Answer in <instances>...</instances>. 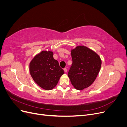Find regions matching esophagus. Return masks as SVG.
I'll return each mask as SVG.
<instances>
[{
    "instance_id": "34e87169",
    "label": "esophagus",
    "mask_w": 127,
    "mask_h": 127,
    "mask_svg": "<svg viewBox=\"0 0 127 127\" xmlns=\"http://www.w3.org/2000/svg\"><path fill=\"white\" fill-rule=\"evenodd\" d=\"M64 71L65 72H67V68H64Z\"/></svg>"
}]
</instances>
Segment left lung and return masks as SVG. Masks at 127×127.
<instances>
[{
	"instance_id": "8db88e82",
	"label": "left lung",
	"mask_w": 127,
	"mask_h": 127,
	"mask_svg": "<svg viewBox=\"0 0 127 127\" xmlns=\"http://www.w3.org/2000/svg\"><path fill=\"white\" fill-rule=\"evenodd\" d=\"M72 64L68 76L77 90L91 86L100 70L102 61L96 53L85 46H77L71 51Z\"/></svg>"
}]
</instances>
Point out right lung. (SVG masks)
Instances as JSON below:
<instances>
[{"label": "right lung", "mask_w": 127, "mask_h": 127, "mask_svg": "<svg viewBox=\"0 0 127 127\" xmlns=\"http://www.w3.org/2000/svg\"><path fill=\"white\" fill-rule=\"evenodd\" d=\"M50 51H42L34 57L30 63V72L34 81L45 90L55 87L64 71L59 63L53 58Z\"/></svg>", "instance_id": "1"}]
</instances>
